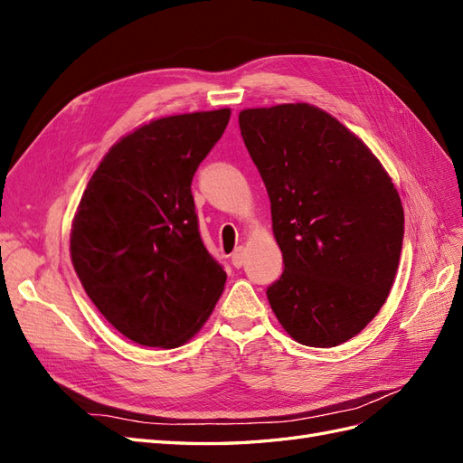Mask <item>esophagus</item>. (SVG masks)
<instances>
[{
    "instance_id": "obj_1",
    "label": "esophagus",
    "mask_w": 463,
    "mask_h": 463,
    "mask_svg": "<svg viewBox=\"0 0 463 463\" xmlns=\"http://www.w3.org/2000/svg\"><path fill=\"white\" fill-rule=\"evenodd\" d=\"M243 262H245V247H237L232 253V264L235 269H241Z\"/></svg>"
}]
</instances>
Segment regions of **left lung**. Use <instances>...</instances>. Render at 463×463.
I'll return each mask as SVG.
<instances>
[{"label":"left lung","mask_w":463,"mask_h":463,"mask_svg":"<svg viewBox=\"0 0 463 463\" xmlns=\"http://www.w3.org/2000/svg\"><path fill=\"white\" fill-rule=\"evenodd\" d=\"M240 129L284 257L266 298L293 340L340 345L376 317L394 284L400 194L367 145L320 108L243 109Z\"/></svg>","instance_id":"obj_1"}]
</instances>
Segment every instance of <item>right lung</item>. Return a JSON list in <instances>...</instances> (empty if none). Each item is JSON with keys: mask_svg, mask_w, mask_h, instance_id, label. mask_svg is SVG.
I'll return each mask as SVG.
<instances>
[{"mask_svg": "<svg viewBox=\"0 0 463 463\" xmlns=\"http://www.w3.org/2000/svg\"><path fill=\"white\" fill-rule=\"evenodd\" d=\"M232 111L154 119L109 148L82 193L71 260L87 296L125 338L177 347L201 330L226 272L208 253L191 181Z\"/></svg>", "mask_w": 463, "mask_h": 463, "instance_id": "obj_1", "label": "right lung"}]
</instances>
